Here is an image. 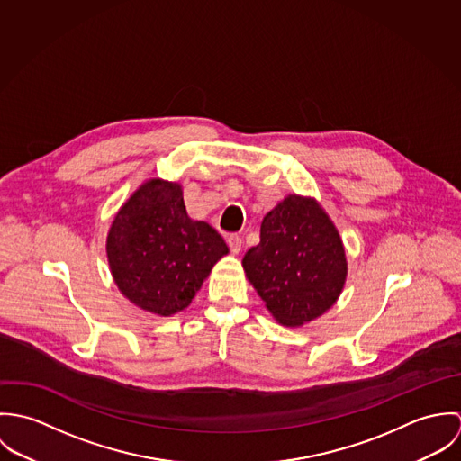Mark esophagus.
<instances>
[{"mask_svg": "<svg viewBox=\"0 0 461 461\" xmlns=\"http://www.w3.org/2000/svg\"><path fill=\"white\" fill-rule=\"evenodd\" d=\"M227 245H229V249H230L234 254H238V252L241 250V247H243V240H241V236H238V234H229V236H227Z\"/></svg>", "mask_w": 461, "mask_h": 461, "instance_id": "obj_1", "label": "esophagus"}]
</instances>
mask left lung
<instances>
[{
  "instance_id": "obj_1",
  "label": "left lung",
  "mask_w": 461,
  "mask_h": 461,
  "mask_svg": "<svg viewBox=\"0 0 461 461\" xmlns=\"http://www.w3.org/2000/svg\"><path fill=\"white\" fill-rule=\"evenodd\" d=\"M243 267L267 311L287 327L320 318L346 280L337 229L314 200L296 195L264 216L261 243L245 254Z\"/></svg>"
}]
</instances>
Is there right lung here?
I'll return each mask as SVG.
<instances>
[{
  "label": "right lung",
  "instance_id": "add662e5",
  "mask_svg": "<svg viewBox=\"0 0 461 461\" xmlns=\"http://www.w3.org/2000/svg\"><path fill=\"white\" fill-rule=\"evenodd\" d=\"M106 252L122 294L143 311L170 316L190 305L229 249L209 223L190 220L179 185L152 179L115 216Z\"/></svg>",
  "mask_w": 461,
  "mask_h": 461
}]
</instances>
